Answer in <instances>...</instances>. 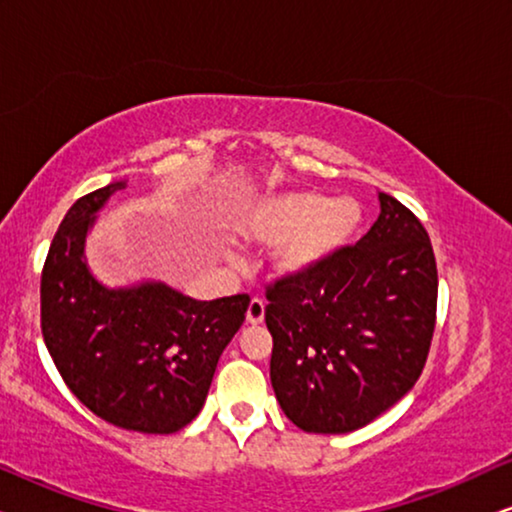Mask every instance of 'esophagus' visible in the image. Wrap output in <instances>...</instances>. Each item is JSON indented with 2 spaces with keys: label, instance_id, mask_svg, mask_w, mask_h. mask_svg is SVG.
Masks as SVG:
<instances>
[{
  "label": "esophagus",
  "instance_id": "obj_1",
  "mask_svg": "<svg viewBox=\"0 0 512 512\" xmlns=\"http://www.w3.org/2000/svg\"><path fill=\"white\" fill-rule=\"evenodd\" d=\"M265 319V303L261 298H251V303L247 307V321L251 326H258L263 324Z\"/></svg>",
  "mask_w": 512,
  "mask_h": 512
}]
</instances>
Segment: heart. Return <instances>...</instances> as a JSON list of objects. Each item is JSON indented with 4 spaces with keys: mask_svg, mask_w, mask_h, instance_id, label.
I'll return each instance as SVG.
<instances>
[{
    "mask_svg": "<svg viewBox=\"0 0 512 512\" xmlns=\"http://www.w3.org/2000/svg\"><path fill=\"white\" fill-rule=\"evenodd\" d=\"M363 223L354 198L328 200L312 191H289L263 198L244 219V235L277 244L275 261L282 275H303L345 249Z\"/></svg>",
    "mask_w": 512,
    "mask_h": 512,
    "instance_id": "1",
    "label": "heart"
}]
</instances>
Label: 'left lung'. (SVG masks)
I'll return each mask as SVG.
<instances>
[{"instance_id": "left-lung-1", "label": "left lung", "mask_w": 512, "mask_h": 512, "mask_svg": "<svg viewBox=\"0 0 512 512\" xmlns=\"http://www.w3.org/2000/svg\"><path fill=\"white\" fill-rule=\"evenodd\" d=\"M354 247L268 286L270 380L307 433H349L422 375L436 328L438 270L422 223L387 193Z\"/></svg>"}]
</instances>
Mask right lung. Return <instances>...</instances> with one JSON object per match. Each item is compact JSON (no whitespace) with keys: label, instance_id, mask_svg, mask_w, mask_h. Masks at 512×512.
I'll return each mask as SVG.
<instances>
[{"label":"right lung","instance_id":"1","mask_svg":"<svg viewBox=\"0 0 512 512\" xmlns=\"http://www.w3.org/2000/svg\"><path fill=\"white\" fill-rule=\"evenodd\" d=\"M125 184L83 195L62 219L41 272V333L62 380L90 412L125 431L174 433L205 405L249 296L193 300L163 282L123 289L97 282L86 237Z\"/></svg>","mask_w":512,"mask_h":512}]
</instances>
